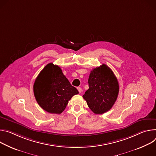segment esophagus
<instances>
[{
  "mask_svg": "<svg viewBox=\"0 0 156 156\" xmlns=\"http://www.w3.org/2000/svg\"><path fill=\"white\" fill-rule=\"evenodd\" d=\"M77 90H78V91H79V93H81V92H82V89L81 87H77Z\"/></svg>",
  "mask_w": 156,
  "mask_h": 156,
  "instance_id": "34e87169",
  "label": "esophagus"
}]
</instances>
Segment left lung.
<instances>
[{
    "label": "left lung",
    "mask_w": 156,
    "mask_h": 156,
    "mask_svg": "<svg viewBox=\"0 0 156 156\" xmlns=\"http://www.w3.org/2000/svg\"><path fill=\"white\" fill-rule=\"evenodd\" d=\"M88 82L89 88L83 98L90 109L95 114H103L110 110L119 93V83L112 69L104 64L94 69Z\"/></svg>",
    "instance_id": "8db88e82"
}]
</instances>
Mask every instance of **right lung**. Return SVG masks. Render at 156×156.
<instances>
[{"label": "right lung", "instance_id": "obj_1", "mask_svg": "<svg viewBox=\"0 0 156 156\" xmlns=\"http://www.w3.org/2000/svg\"><path fill=\"white\" fill-rule=\"evenodd\" d=\"M33 92L38 105L52 114L61 113L69 100L79 94L61 69L53 63L48 64L40 73L33 85Z\"/></svg>", "mask_w": 156, "mask_h": 156}]
</instances>
